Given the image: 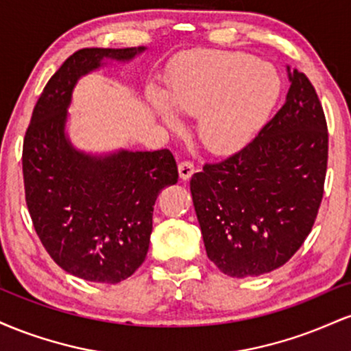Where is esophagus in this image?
Segmentation results:
<instances>
[{
	"label": "esophagus",
	"instance_id": "34e87169",
	"mask_svg": "<svg viewBox=\"0 0 351 351\" xmlns=\"http://www.w3.org/2000/svg\"><path fill=\"white\" fill-rule=\"evenodd\" d=\"M178 171H180L181 180H189L193 173H195V165L188 162V160H183V162H180L178 165Z\"/></svg>",
	"mask_w": 351,
	"mask_h": 351
}]
</instances>
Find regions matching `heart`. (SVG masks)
I'll return each mask as SVG.
<instances>
[{
	"mask_svg": "<svg viewBox=\"0 0 351 351\" xmlns=\"http://www.w3.org/2000/svg\"><path fill=\"white\" fill-rule=\"evenodd\" d=\"M280 92L276 69L243 52H206L173 71L167 99L150 92L155 112L170 128L178 117H198L196 134L213 153L241 148L263 127Z\"/></svg>",
	"mask_w": 351,
	"mask_h": 351,
	"instance_id": "b5f03b06",
	"label": "heart"
}]
</instances>
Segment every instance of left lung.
Wrapping results in <instances>:
<instances>
[{"label": "left lung", "mask_w": 351, "mask_h": 351, "mask_svg": "<svg viewBox=\"0 0 351 351\" xmlns=\"http://www.w3.org/2000/svg\"><path fill=\"white\" fill-rule=\"evenodd\" d=\"M285 104L245 147L189 181L204 247L224 274L280 267L312 231L324 198L328 130L304 72L289 69Z\"/></svg>", "instance_id": "1"}]
</instances>
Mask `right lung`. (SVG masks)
Wrapping results in <instances>:
<instances>
[{
  "instance_id": "obj_1",
  "label": "right lung",
  "mask_w": 351,
  "mask_h": 351,
  "mask_svg": "<svg viewBox=\"0 0 351 351\" xmlns=\"http://www.w3.org/2000/svg\"><path fill=\"white\" fill-rule=\"evenodd\" d=\"M145 47H86L66 59L44 87L23 142L26 204L54 263L84 280L117 284L147 257L153 206L178 181L170 150L90 156L64 134L72 88L102 59L128 60Z\"/></svg>"
}]
</instances>
